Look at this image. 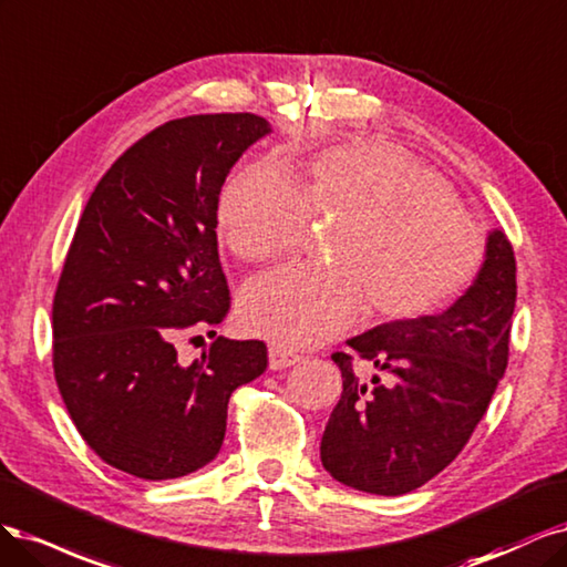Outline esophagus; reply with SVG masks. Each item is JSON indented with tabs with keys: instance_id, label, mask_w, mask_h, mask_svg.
<instances>
[{
	"instance_id": "34e87169",
	"label": "esophagus",
	"mask_w": 567,
	"mask_h": 567,
	"mask_svg": "<svg viewBox=\"0 0 567 567\" xmlns=\"http://www.w3.org/2000/svg\"><path fill=\"white\" fill-rule=\"evenodd\" d=\"M301 358L297 353H291L287 349H282V346H270L268 349V368L270 370H285V368H291V364H297Z\"/></svg>"
}]
</instances>
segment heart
Returning a JSON list of instances; mask_svg holds the SVG:
<instances>
[{
    "instance_id": "b5f03b06",
    "label": "heart",
    "mask_w": 567,
    "mask_h": 567,
    "mask_svg": "<svg viewBox=\"0 0 567 567\" xmlns=\"http://www.w3.org/2000/svg\"><path fill=\"white\" fill-rule=\"evenodd\" d=\"M306 216L337 218L330 266L272 268L237 299L247 330L285 349L346 330L362 306L379 322L429 316L464 295L485 259L445 181L389 141L337 145L285 174L243 169L218 195L216 230L235 257L266 261L299 243Z\"/></svg>"
}]
</instances>
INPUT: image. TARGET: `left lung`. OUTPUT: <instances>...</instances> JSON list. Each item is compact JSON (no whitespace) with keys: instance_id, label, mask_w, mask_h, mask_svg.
Wrapping results in <instances>:
<instances>
[{"instance_id":"8db88e82","label":"left lung","mask_w":567,"mask_h":567,"mask_svg":"<svg viewBox=\"0 0 567 567\" xmlns=\"http://www.w3.org/2000/svg\"><path fill=\"white\" fill-rule=\"evenodd\" d=\"M514 308V247L492 228L476 280L443 313L383 322L346 341L383 381L355 377L349 353L332 355L343 391L322 433L324 471L383 497L437 476L462 452L504 377Z\"/></svg>"}]
</instances>
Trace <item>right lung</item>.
I'll list each match as a JSON object with an SVG mask.
<instances>
[{"instance_id":"1","label":"right lung","mask_w":567,"mask_h":567,"mask_svg":"<svg viewBox=\"0 0 567 567\" xmlns=\"http://www.w3.org/2000/svg\"><path fill=\"white\" fill-rule=\"evenodd\" d=\"M270 132L251 113L157 126L105 172L72 237L51 310L53 374L86 445L136 478L169 481L209 464L233 391L268 364L264 341L216 337L190 364L174 343L228 313L218 195L233 164Z\"/></svg>"}]
</instances>
